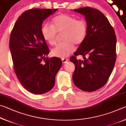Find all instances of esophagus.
Returning a JSON list of instances; mask_svg holds the SVG:
<instances>
[{
  "label": "esophagus",
  "instance_id": "1",
  "mask_svg": "<svg viewBox=\"0 0 126 126\" xmlns=\"http://www.w3.org/2000/svg\"><path fill=\"white\" fill-rule=\"evenodd\" d=\"M62 61L63 63L64 64V63H66L67 62H68V59H65V58H63V59H62Z\"/></svg>",
  "mask_w": 126,
  "mask_h": 126
}]
</instances>
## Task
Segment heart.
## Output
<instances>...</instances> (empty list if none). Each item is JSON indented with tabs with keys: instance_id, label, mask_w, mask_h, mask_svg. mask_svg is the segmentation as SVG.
<instances>
[{
	"instance_id": "b5f03b06",
	"label": "heart",
	"mask_w": 126,
	"mask_h": 126,
	"mask_svg": "<svg viewBox=\"0 0 126 126\" xmlns=\"http://www.w3.org/2000/svg\"><path fill=\"white\" fill-rule=\"evenodd\" d=\"M88 32L87 23L84 20H78L76 17L62 14L55 16L52 25L46 23L41 28L42 37L50 45L56 43L57 33L63 32L62 40L64 42L58 44L52 50L54 57L64 58L75 49L74 44L79 45L86 39Z\"/></svg>"
}]
</instances>
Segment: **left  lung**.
I'll return each mask as SVG.
<instances>
[{
    "instance_id": "left-lung-1",
    "label": "left lung",
    "mask_w": 126,
    "mask_h": 126,
    "mask_svg": "<svg viewBox=\"0 0 126 126\" xmlns=\"http://www.w3.org/2000/svg\"><path fill=\"white\" fill-rule=\"evenodd\" d=\"M73 10L84 16L88 32L84 42L70 58L75 65L72 78L78 88L93 92L105 85L113 69L116 60V34L99 10L91 7ZM78 55L84 57L83 61L76 59Z\"/></svg>"
}]
</instances>
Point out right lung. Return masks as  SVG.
Here are the masks:
<instances>
[{"label": "right lung", "mask_w": 126, "mask_h": 126, "mask_svg": "<svg viewBox=\"0 0 126 126\" xmlns=\"http://www.w3.org/2000/svg\"><path fill=\"white\" fill-rule=\"evenodd\" d=\"M57 10H27L17 19L10 34L9 48L14 71L21 84L36 94L53 88L62 64L59 58L47 57L49 50L41 33L43 20Z\"/></svg>", "instance_id": "obj_1"}]
</instances>
